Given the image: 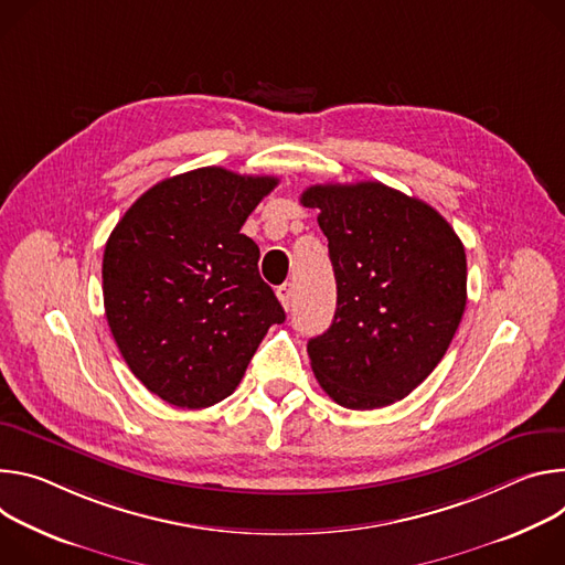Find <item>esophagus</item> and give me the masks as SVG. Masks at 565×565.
<instances>
[{
	"mask_svg": "<svg viewBox=\"0 0 565 565\" xmlns=\"http://www.w3.org/2000/svg\"><path fill=\"white\" fill-rule=\"evenodd\" d=\"M276 296H278V300L282 302V307L289 309V307L294 305V287H291V282L280 285V287L276 289Z\"/></svg>",
	"mask_w": 565,
	"mask_h": 565,
	"instance_id": "obj_1",
	"label": "esophagus"
}]
</instances>
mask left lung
<instances>
[{
    "instance_id": "left-lung-1",
    "label": "left lung",
    "mask_w": 565,
    "mask_h": 565,
    "mask_svg": "<svg viewBox=\"0 0 565 565\" xmlns=\"http://www.w3.org/2000/svg\"><path fill=\"white\" fill-rule=\"evenodd\" d=\"M300 204L321 211L337 278L334 321L307 343L321 388L352 411L404 399L462 321L460 237L426 202L380 181L309 185Z\"/></svg>"
}]
</instances>
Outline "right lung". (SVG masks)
Here are the masks:
<instances>
[{"instance_id": "1", "label": "right lung", "mask_w": 565, "mask_h": 565, "mask_svg": "<svg viewBox=\"0 0 565 565\" xmlns=\"http://www.w3.org/2000/svg\"><path fill=\"white\" fill-rule=\"evenodd\" d=\"M276 177L209 166L159 181L114 226L103 254L111 337L163 402L206 408L244 377L267 330L285 321L239 233Z\"/></svg>"}]
</instances>
